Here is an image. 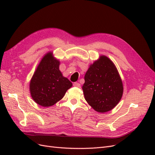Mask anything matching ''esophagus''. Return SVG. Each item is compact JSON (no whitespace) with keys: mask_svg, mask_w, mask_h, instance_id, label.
Returning <instances> with one entry per match:
<instances>
[{"mask_svg":"<svg viewBox=\"0 0 155 155\" xmlns=\"http://www.w3.org/2000/svg\"><path fill=\"white\" fill-rule=\"evenodd\" d=\"M73 85H74V87H78V88H79V87H81V85H80V84H79V83H78V82H75V83H74Z\"/></svg>","mask_w":155,"mask_h":155,"instance_id":"1","label":"esophagus"}]
</instances>
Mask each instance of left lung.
<instances>
[{
	"mask_svg": "<svg viewBox=\"0 0 155 155\" xmlns=\"http://www.w3.org/2000/svg\"><path fill=\"white\" fill-rule=\"evenodd\" d=\"M85 99L93 109L106 112L118 105L123 95L124 87L115 64L105 55L90 65L82 87Z\"/></svg>",
	"mask_w": 155,
	"mask_h": 155,
	"instance_id": "1",
	"label": "left lung"
}]
</instances>
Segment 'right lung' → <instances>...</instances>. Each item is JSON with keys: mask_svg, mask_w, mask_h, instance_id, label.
I'll use <instances>...</instances> for the list:
<instances>
[{"mask_svg": "<svg viewBox=\"0 0 155 155\" xmlns=\"http://www.w3.org/2000/svg\"><path fill=\"white\" fill-rule=\"evenodd\" d=\"M60 62L49 51L42 58L30 82L32 99L45 107L61 100L72 83L59 70Z\"/></svg>", "mask_w": 155, "mask_h": 155, "instance_id": "right-lung-1", "label": "right lung"}]
</instances>
